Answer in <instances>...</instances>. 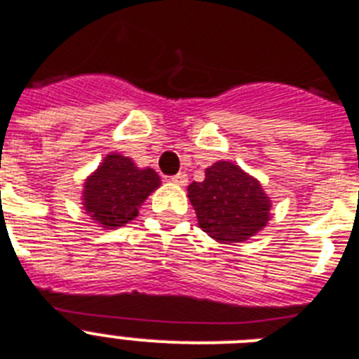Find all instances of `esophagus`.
Instances as JSON below:
<instances>
[{
  "mask_svg": "<svg viewBox=\"0 0 359 359\" xmlns=\"http://www.w3.org/2000/svg\"><path fill=\"white\" fill-rule=\"evenodd\" d=\"M172 182L176 183V185H187V182H189V176H187L185 172H177L176 176H172Z\"/></svg>",
  "mask_w": 359,
  "mask_h": 359,
  "instance_id": "1",
  "label": "esophagus"
}]
</instances>
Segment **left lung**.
Returning a JSON list of instances; mask_svg holds the SVG:
<instances>
[{
	"label": "left lung",
	"mask_w": 359,
	"mask_h": 359,
	"mask_svg": "<svg viewBox=\"0 0 359 359\" xmlns=\"http://www.w3.org/2000/svg\"><path fill=\"white\" fill-rule=\"evenodd\" d=\"M198 224L216 242H244L266 227L271 200L259 180L231 161L205 168V180L189 185Z\"/></svg>",
	"instance_id": "1"
}]
</instances>
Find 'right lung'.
I'll return each instance as SVG.
<instances>
[{"label": "right lung", "mask_w": 359, "mask_h": 359, "mask_svg": "<svg viewBox=\"0 0 359 359\" xmlns=\"http://www.w3.org/2000/svg\"><path fill=\"white\" fill-rule=\"evenodd\" d=\"M159 183L158 172L152 168H139L130 158L108 154L86 180L82 205L100 227L115 229L139 215V207Z\"/></svg>", "instance_id": "1"}]
</instances>
